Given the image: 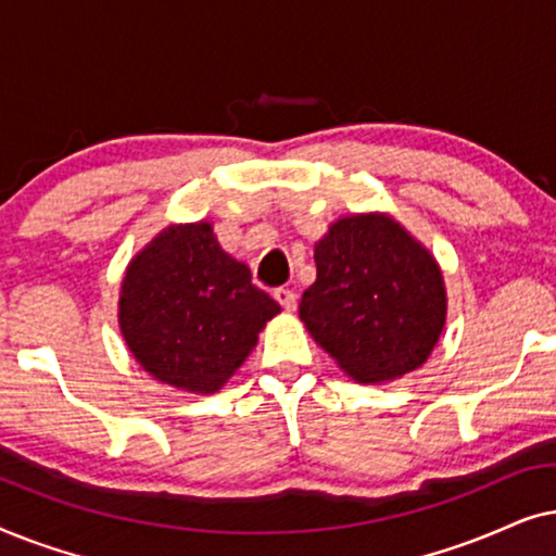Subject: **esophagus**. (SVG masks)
Returning <instances> with one entry per match:
<instances>
[{
  "label": "esophagus",
  "instance_id": "1",
  "mask_svg": "<svg viewBox=\"0 0 556 556\" xmlns=\"http://www.w3.org/2000/svg\"><path fill=\"white\" fill-rule=\"evenodd\" d=\"M273 299H276L286 311L295 308V293L291 288H276V291H273Z\"/></svg>",
  "mask_w": 556,
  "mask_h": 556
}]
</instances>
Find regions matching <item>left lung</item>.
<instances>
[{"label": "left lung", "instance_id": "left-lung-1", "mask_svg": "<svg viewBox=\"0 0 556 556\" xmlns=\"http://www.w3.org/2000/svg\"><path fill=\"white\" fill-rule=\"evenodd\" d=\"M314 261L316 283L299 316L349 377L387 382L428 359L445 324L443 276L392 217L339 219Z\"/></svg>", "mask_w": 556, "mask_h": 556}]
</instances>
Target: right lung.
<instances>
[{
  "mask_svg": "<svg viewBox=\"0 0 556 556\" xmlns=\"http://www.w3.org/2000/svg\"><path fill=\"white\" fill-rule=\"evenodd\" d=\"M280 311L210 223L164 230L128 265L118 321L136 362L159 382L212 394L253 352Z\"/></svg>",
  "mask_w": 556,
  "mask_h": 556,
  "instance_id": "add662e5",
  "label": "right lung"
}]
</instances>
